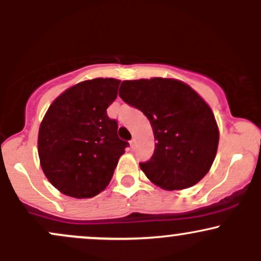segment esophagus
Returning <instances> with one entry per match:
<instances>
[{
    "mask_svg": "<svg viewBox=\"0 0 261 261\" xmlns=\"http://www.w3.org/2000/svg\"><path fill=\"white\" fill-rule=\"evenodd\" d=\"M130 147L133 148V149L136 148V140H135V139H133V140L130 141Z\"/></svg>",
    "mask_w": 261,
    "mask_h": 261,
    "instance_id": "esophagus-1",
    "label": "esophagus"
}]
</instances>
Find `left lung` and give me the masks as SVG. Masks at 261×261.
Listing matches in <instances>:
<instances>
[{"mask_svg":"<svg viewBox=\"0 0 261 261\" xmlns=\"http://www.w3.org/2000/svg\"><path fill=\"white\" fill-rule=\"evenodd\" d=\"M119 95L151 122L154 152L140 168L164 190H182L208 173L220 131L211 108L187 83L174 79L124 81Z\"/></svg>","mask_w":261,"mask_h":261,"instance_id":"left-lung-1","label":"left lung"}]
</instances>
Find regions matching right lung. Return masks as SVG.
Instances as JSON below:
<instances>
[{
    "label": "right lung",
    "mask_w": 261,
    "mask_h": 261,
    "mask_svg": "<svg viewBox=\"0 0 261 261\" xmlns=\"http://www.w3.org/2000/svg\"><path fill=\"white\" fill-rule=\"evenodd\" d=\"M120 81L94 79L59 95L44 115L38 153L45 176L65 195L88 199L103 191L128 143L118 137V122L107 109Z\"/></svg>",
    "instance_id": "1"
}]
</instances>
